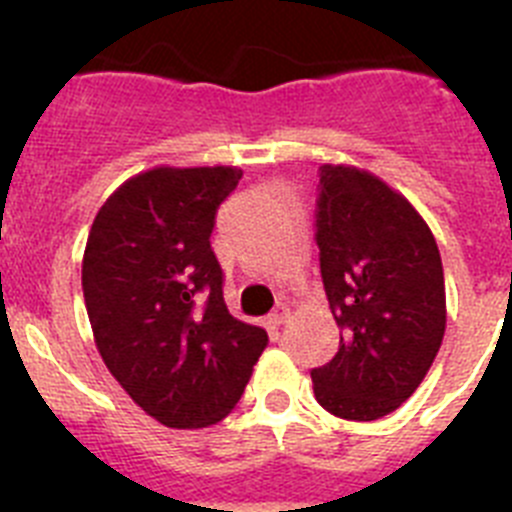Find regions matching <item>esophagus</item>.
<instances>
[{
	"instance_id": "1",
	"label": "esophagus",
	"mask_w": 512,
	"mask_h": 512,
	"mask_svg": "<svg viewBox=\"0 0 512 512\" xmlns=\"http://www.w3.org/2000/svg\"><path fill=\"white\" fill-rule=\"evenodd\" d=\"M287 318H289V307L279 305L277 310H274V312H271V315H269V325H274V328H279V325L287 323Z\"/></svg>"
}]
</instances>
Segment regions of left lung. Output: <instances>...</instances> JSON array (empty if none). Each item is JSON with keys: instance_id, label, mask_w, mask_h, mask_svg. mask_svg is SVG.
Returning a JSON list of instances; mask_svg holds the SVG:
<instances>
[{"instance_id": "obj_1", "label": "left lung", "mask_w": 512, "mask_h": 512, "mask_svg": "<svg viewBox=\"0 0 512 512\" xmlns=\"http://www.w3.org/2000/svg\"><path fill=\"white\" fill-rule=\"evenodd\" d=\"M320 274L341 333L338 354L312 369L330 415L377 420L408 400L446 330L436 238L418 210L372 171L320 166Z\"/></svg>"}]
</instances>
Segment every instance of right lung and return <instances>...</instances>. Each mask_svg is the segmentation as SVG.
<instances>
[{"label":"right lung","mask_w":512,"mask_h":512,"mask_svg":"<svg viewBox=\"0 0 512 512\" xmlns=\"http://www.w3.org/2000/svg\"><path fill=\"white\" fill-rule=\"evenodd\" d=\"M238 166H153L107 197L89 230L81 287L112 377L158 423L207 428L241 400L266 330L233 318L210 248Z\"/></svg>","instance_id":"add662e5"}]
</instances>
